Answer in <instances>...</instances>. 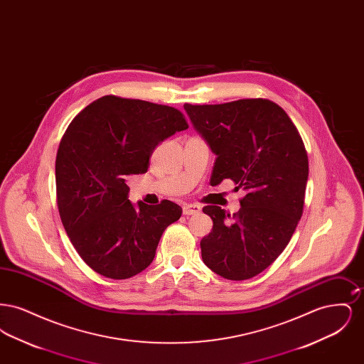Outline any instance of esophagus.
I'll list each match as a JSON object with an SVG mask.
<instances>
[{"label":"esophagus","mask_w":364,"mask_h":364,"mask_svg":"<svg viewBox=\"0 0 364 364\" xmlns=\"http://www.w3.org/2000/svg\"><path fill=\"white\" fill-rule=\"evenodd\" d=\"M200 211V208L198 205H184L183 206V214L184 215H192V214H198Z\"/></svg>","instance_id":"1"}]
</instances>
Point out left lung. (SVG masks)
Returning a JSON list of instances; mask_svg holds the SVG:
<instances>
[{
    "mask_svg": "<svg viewBox=\"0 0 364 364\" xmlns=\"http://www.w3.org/2000/svg\"><path fill=\"white\" fill-rule=\"evenodd\" d=\"M184 109L217 156L210 184L229 178L235 190L247 192L232 217L215 205L203 208L213 229L200 242L202 259L226 279L255 277L285 250L301 218L309 178L304 143L285 110L269 100Z\"/></svg>",
    "mask_w": 364,
    "mask_h": 364,
    "instance_id": "obj_1",
    "label": "left lung"
}]
</instances>
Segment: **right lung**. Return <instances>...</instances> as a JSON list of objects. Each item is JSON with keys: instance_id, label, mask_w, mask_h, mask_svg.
I'll use <instances>...</instances> for the list:
<instances>
[{"instance_id": "obj_1", "label": "right lung", "mask_w": 364, "mask_h": 364, "mask_svg": "<svg viewBox=\"0 0 364 364\" xmlns=\"http://www.w3.org/2000/svg\"><path fill=\"white\" fill-rule=\"evenodd\" d=\"M188 128L172 106L105 95L70 124L55 158L57 206L72 245L98 274L134 277L156 257L183 210L128 200L127 180L146 173L156 146Z\"/></svg>"}]
</instances>
